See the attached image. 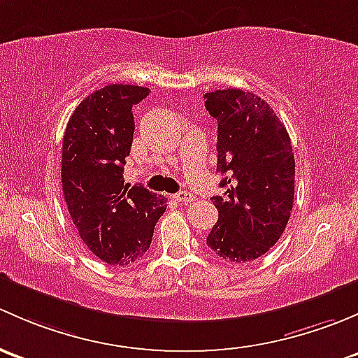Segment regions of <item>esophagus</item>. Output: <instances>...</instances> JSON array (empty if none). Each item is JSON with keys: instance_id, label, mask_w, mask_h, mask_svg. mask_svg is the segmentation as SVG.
<instances>
[{"instance_id": "obj_1", "label": "esophagus", "mask_w": 358, "mask_h": 358, "mask_svg": "<svg viewBox=\"0 0 358 358\" xmlns=\"http://www.w3.org/2000/svg\"><path fill=\"white\" fill-rule=\"evenodd\" d=\"M176 201H179V203H191V201H194V194L189 193V191H179L178 194H174Z\"/></svg>"}]
</instances>
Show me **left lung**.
<instances>
[{
	"mask_svg": "<svg viewBox=\"0 0 358 358\" xmlns=\"http://www.w3.org/2000/svg\"><path fill=\"white\" fill-rule=\"evenodd\" d=\"M217 120V172L227 178L212 201L219 220L206 245L231 262L255 260L278 243L294 198V155L285 124L265 99L243 90L205 94Z\"/></svg>",
	"mask_w": 358,
	"mask_h": 358,
	"instance_id": "obj_1",
	"label": "left lung"
}]
</instances>
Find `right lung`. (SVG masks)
I'll list each match as a JSON object with an SVG mask.
<instances>
[{"mask_svg": "<svg viewBox=\"0 0 358 358\" xmlns=\"http://www.w3.org/2000/svg\"><path fill=\"white\" fill-rule=\"evenodd\" d=\"M148 87L110 84L73 110L62 146V187L80 239L99 260L124 265L145 255L167 198L124 184L131 153L132 106Z\"/></svg>", "mask_w": 358, "mask_h": 358, "instance_id": "obj_1", "label": "right lung"}]
</instances>
